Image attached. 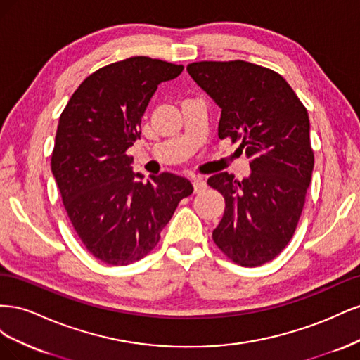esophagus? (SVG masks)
<instances>
[{"label": "esophagus", "instance_id": "34e87169", "mask_svg": "<svg viewBox=\"0 0 360 360\" xmlns=\"http://www.w3.org/2000/svg\"><path fill=\"white\" fill-rule=\"evenodd\" d=\"M192 183H193V189L195 192H202L205 188H207V181L204 177L201 176H195L192 179Z\"/></svg>", "mask_w": 360, "mask_h": 360}]
</instances>
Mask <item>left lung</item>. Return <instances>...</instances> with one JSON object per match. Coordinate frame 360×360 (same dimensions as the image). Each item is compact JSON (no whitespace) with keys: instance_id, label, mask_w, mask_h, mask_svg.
<instances>
[{"instance_id":"obj_1","label":"left lung","mask_w":360,"mask_h":360,"mask_svg":"<svg viewBox=\"0 0 360 360\" xmlns=\"http://www.w3.org/2000/svg\"><path fill=\"white\" fill-rule=\"evenodd\" d=\"M191 78L219 106V138L242 141L250 174H214L207 184L225 198L213 240L234 263L257 267L278 257L296 231L309 188L314 153L309 117L276 72L246 61H201Z\"/></svg>"}]
</instances>
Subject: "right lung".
Masks as SVG:
<instances>
[{"instance_id": "right-lung-1", "label": "right lung", "mask_w": 360, "mask_h": 360, "mask_svg": "<svg viewBox=\"0 0 360 360\" xmlns=\"http://www.w3.org/2000/svg\"><path fill=\"white\" fill-rule=\"evenodd\" d=\"M183 66L132 57L90 75L60 117L52 174L64 209L85 248L110 266H127L153 249L192 183L163 172L144 181L126 155L141 138L158 85Z\"/></svg>"}]
</instances>
